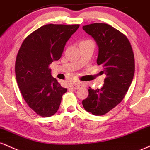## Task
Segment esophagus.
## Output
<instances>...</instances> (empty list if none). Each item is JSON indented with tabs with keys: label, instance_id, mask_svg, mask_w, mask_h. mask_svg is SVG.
Segmentation results:
<instances>
[{
	"label": "esophagus",
	"instance_id": "obj_1",
	"mask_svg": "<svg viewBox=\"0 0 150 150\" xmlns=\"http://www.w3.org/2000/svg\"><path fill=\"white\" fill-rule=\"evenodd\" d=\"M83 83H81V82H78V83H76L74 84H72L71 85V88L74 89H79L81 87L83 86Z\"/></svg>",
	"mask_w": 150,
	"mask_h": 150
}]
</instances>
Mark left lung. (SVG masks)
<instances>
[{
	"label": "left lung",
	"mask_w": 150,
	"mask_h": 150,
	"mask_svg": "<svg viewBox=\"0 0 150 150\" xmlns=\"http://www.w3.org/2000/svg\"><path fill=\"white\" fill-rule=\"evenodd\" d=\"M98 47V65L106 75L100 89H88V96L82 101L86 110L94 115H103L122 101L132 83L134 59L128 39L119 30L105 23L83 26Z\"/></svg>",
	"instance_id": "obj_1"
}]
</instances>
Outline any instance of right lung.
I'll use <instances>...</instances> for the list:
<instances>
[{
	"mask_svg": "<svg viewBox=\"0 0 150 150\" xmlns=\"http://www.w3.org/2000/svg\"><path fill=\"white\" fill-rule=\"evenodd\" d=\"M79 25L49 24L28 35L16 62V76L23 98L42 117L54 115L67 89L51 75L49 67L61 58L67 42Z\"/></svg>",
	"mask_w": 150,
	"mask_h": 150,
	"instance_id": "obj_1",
	"label": "right lung"
}]
</instances>
